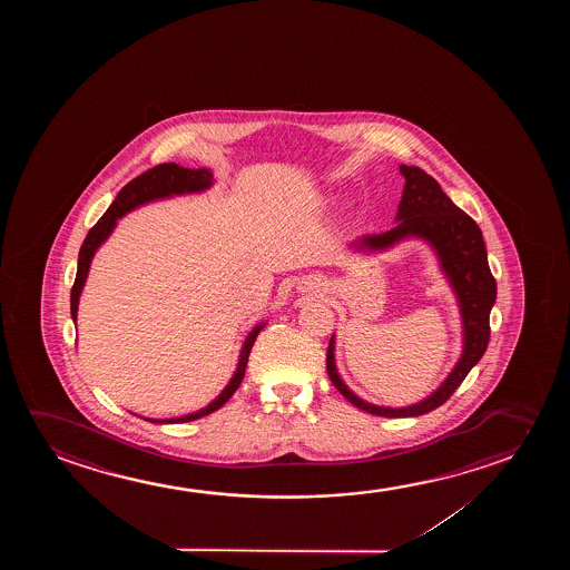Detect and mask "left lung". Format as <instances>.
<instances>
[{"label": "left lung", "instance_id": "8db88e82", "mask_svg": "<svg viewBox=\"0 0 570 570\" xmlns=\"http://www.w3.org/2000/svg\"><path fill=\"white\" fill-rule=\"evenodd\" d=\"M401 175L405 177V188L399 203L395 226L390 232L377 235H364L351 243L352 249L362 253H382L395 247L403 239H422L436 253L438 263L452 286L460 305L461 325H463V351L458 364L445 377L436 391L414 405L391 409L372 405L358 395H354L348 385L341 380L335 366V335L331 336L327 348V372L336 390L348 399L352 405L362 411L387 419L401 416H421L444 405L460 387L465 375L479 360L483 358L489 336H491L492 305L497 299V282L489 268V258L484 249L483 234L465 212L460 210L445 195L436 179L419 167L401 165Z\"/></svg>", "mask_w": 570, "mask_h": 570}]
</instances>
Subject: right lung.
<instances>
[{
    "label": "right lung",
    "mask_w": 570,
    "mask_h": 570,
    "mask_svg": "<svg viewBox=\"0 0 570 570\" xmlns=\"http://www.w3.org/2000/svg\"><path fill=\"white\" fill-rule=\"evenodd\" d=\"M214 185V175L210 169H187L177 164H161L141 173L140 177L130 180L120 193H118L115 203L110 204L109 210L102 214V218L95 224L89 234H87L86 242L79 249L78 258V274H76V282L71 288L70 304H71V320L76 323L78 320V305L81 289L86 286L87 274H89V266L94 261L95 253L101 247L102 243L107 242V237L112 234V229L117 227L118 219L122 218L128 212L136 210L138 206L144 204L154 203V200H161V198H171V196L193 195V193H204ZM266 323H258L257 327H253L245 343H243L242 352H239V362H237V370H235L234 377L229 380L224 391L219 393L218 397L212 401L210 405L204 406L196 413L185 414V416H175V419H144V421L157 422V424H177V422H190L196 419H203L206 414L218 411L219 406L224 405L229 397L234 395L239 383H242L243 375H245V367H247V360H249L250 348L257 341V335L265 328Z\"/></svg>",
    "instance_id": "add662e5"
}]
</instances>
